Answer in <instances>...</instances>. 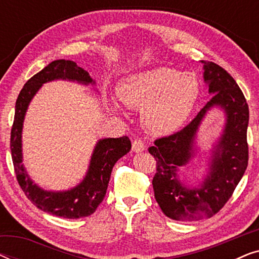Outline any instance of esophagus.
<instances>
[{"mask_svg": "<svg viewBox=\"0 0 259 259\" xmlns=\"http://www.w3.org/2000/svg\"><path fill=\"white\" fill-rule=\"evenodd\" d=\"M145 150V144L140 139H136L132 144V151L136 152V153H139V152H143Z\"/></svg>", "mask_w": 259, "mask_h": 259, "instance_id": "1", "label": "esophagus"}]
</instances>
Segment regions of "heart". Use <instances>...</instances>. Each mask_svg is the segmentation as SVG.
Returning <instances> with one entry per match:
<instances>
[{
	"label": "heart",
	"instance_id": "b5f03b06",
	"mask_svg": "<svg viewBox=\"0 0 259 259\" xmlns=\"http://www.w3.org/2000/svg\"><path fill=\"white\" fill-rule=\"evenodd\" d=\"M200 86L192 73L155 67L126 77L119 98L131 108L143 109V123L153 134L176 132L186 121L199 98Z\"/></svg>",
	"mask_w": 259,
	"mask_h": 259
}]
</instances>
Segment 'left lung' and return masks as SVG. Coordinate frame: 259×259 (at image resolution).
Wrapping results in <instances>:
<instances>
[{"label": "left lung", "mask_w": 259, "mask_h": 259, "mask_svg": "<svg viewBox=\"0 0 259 259\" xmlns=\"http://www.w3.org/2000/svg\"><path fill=\"white\" fill-rule=\"evenodd\" d=\"M201 63L208 92L213 94L210 101L182 131L159 138L148 148L157 160V172L152 180L155 200L165 215L176 221H199L218 213L231 198L249 161V106L245 97L224 68L214 62ZM213 105H221L226 111V130L215 151L210 176L200 189H190L179 182L176 171L192 156L197 127Z\"/></svg>", "instance_id": "obj_1"}]
</instances>
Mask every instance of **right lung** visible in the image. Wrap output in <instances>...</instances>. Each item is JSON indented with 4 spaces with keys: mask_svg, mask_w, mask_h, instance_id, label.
<instances>
[{
    "mask_svg": "<svg viewBox=\"0 0 259 259\" xmlns=\"http://www.w3.org/2000/svg\"><path fill=\"white\" fill-rule=\"evenodd\" d=\"M63 79L77 82L94 83L90 74L74 61L55 60L27 81L15 105V115L10 132V151L16 179L28 199L40 210L59 217L76 219L94 213L104 200L113 166L122 155L131 151L128 137L108 138L99 141L92 155L90 168L79 185L65 192H49L36 186L22 165V125L28 105L45 82Z\"/></svg>",
    "mask_w": 259,
    "mask_h": 259,
    "instance_id": "1",
    "label": "right lung"
}]
</instances>
